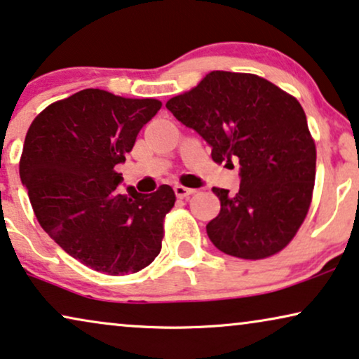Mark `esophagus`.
<instances>
[{
	"instance_id": "obj_1",
	"label": "esophagus",
	"mask_w": 359,
	"mask_h": 359,
	"mask_svg": "<svg viewBox=\"0 0 359 359\" xmlns=\"http://www.w3.org/2000/svg\"><path fill=\"white\" fill-rule=\"evenodd\" d=\"M174 192H175V195H177V197H179V198H185V197H189V195H194L195 190H194V189L184 187V185H175Z\"/></svg>"
}]
</instances>
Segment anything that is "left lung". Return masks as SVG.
I'll return each mask as SVG.
<instances>
[{
    "label": "left lung",
    "mask_w": 359,
    "mask_h": 359,
    "mask_svg": "<svg viewBox=\"0 0 359 359\" xmlns=\"http://www.w3.org/2000/svg\"><path fill=\"white\" fill-rule=\"evenodd\" d=\"M165 108L207 141L215 162L240 161V190L212 189L222 208L210 241L241 259L287 246L312 202L317 162L297 100L257 75L217 70Z\"/></svg>",
    "instance_id": "1"
}]
</instances>
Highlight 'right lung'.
I'll return each instance as SVG.
<instances>
[{
    "mask_svg": "<svg viewBox=\"0 0 359 359\" xmlns=\"http://www.w3.org/2000/svg\"><path fill=\"white\" fill-rule=\"evenodd\" d=\"M161 107L87 88L49 104L24 140L19 175L37 222L67 255L98 272H137L161 252L174 190L124 194L114 170Z\"/></svg>",
    "mask_w": 359,
    "mask_h": 359,
    "instance_id": "add662e5",
    "label": "right lung"
}]
</instances>
